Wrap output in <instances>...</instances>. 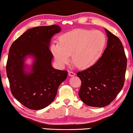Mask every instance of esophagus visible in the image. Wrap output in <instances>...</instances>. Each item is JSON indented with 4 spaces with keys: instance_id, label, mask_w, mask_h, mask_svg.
<instances>
[{
    "instance_id": "esophagus-1",
    "label": "esophagus",
    "mask_w": 133,
    "mask_h": 133,
    "mask_svg": "<svg viewBox=\"0 0 133 133\" xmlns=\"http://www.w3.org/2000/svg\"><path fill=\"white\" fill-rule=\"evenodd\" d=\"M69 76H75V73L74 72H69Z\"/></svg>"
}]
</instances>
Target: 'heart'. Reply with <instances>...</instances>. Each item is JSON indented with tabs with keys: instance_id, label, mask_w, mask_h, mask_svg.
I'll return each instance as SVG.
<instances>
[{
	"instance_id": "obj_1",
	"label": "heart",
	"mask_w": 133,
	"mask_h": 133,
	"mask_svg": "<svg viewBox=\"0 0 133 133\" xmlns=\"http://www.w3.org/2000/svg\"><path fill=\"white\" fill-rule=\"evenodd\" d=\"M106 37L98 30L76 29L59 37L50 50L57 64L63 66L70 61L79 69L90 67L97 62L104 48Z\"/></svg>"
}]
</instances>
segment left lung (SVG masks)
<instances>
[{"mask_svg": "<svg viewBox=\"0 0 133 133\" xmlns=\"http://www.w3.org/2000/svg\"><path fill=\"white\" fill-rule=\"evenodd\" d=\"M108 42L102 56L92 66L77 73L81 80V100L89 106L110 104L123 88L127 58L119 39L104 29Z\"/></svg>", "mask_w": 133, "mask_h": 133, "instance_id": "8db88e82", "label": "left lung"}]
</instances>
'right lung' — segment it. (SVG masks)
<instances>
[{
  "mask_svg": "<svg viewBox=\"0 0 133 133\" xmlns=\"http://www.w3.org/2000/svg\"><path fill=\"white\" fill-rule=\"evenodd\" d=\"M61 31L58 25L30 29L14 42L9 49L6 74L13 96L26 108L40 110L50 104L67 71L52 66L49 44L53 36ZM32 60L31 65L27 59Z\"/></svg>",
  "mask_w": 133,
  "mask_h": 133,
  "instance_id": "obj_1",
  "label": "right lung"
}]
</instances>
